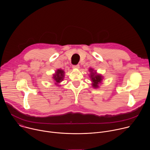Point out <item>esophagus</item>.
<instances>
[{
    "label": "esophagus",
    "mask_w": 150,
    "mask_h": 150,
    "mask_svg": "<svg viewBox=\"0 0 150 150\" xmlns=\"http://www.w3.org/2000/svg\"><path fill=\"white\" fill-rule=\"evenodd\" d=\"M72 68L73 69H79V65H74L73 67H72Z\"/></svg>",
    "instance_id": "34e87169"
}]
</instances>
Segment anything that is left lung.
Segmentation results:
<instances>
[{
    "mask_svg": "<svg viewBox=\"0 0 150 150\" xmlns=\"http://www.w3.org/2000/svg\"><path fill=\"white\" fill-rule=\"evenodd\" d=\"M89 71L90 72V77L92 81V86L94 88H98L99 87V84L101 83L103 77L101 75L97 74L96 71L93 69H89Z\"/></svg>",
    "mask_w": 150,
    "mask_h": 150,
    "instance_id": "left-lung-1",
    "label": "left lung"
}]
</instances>
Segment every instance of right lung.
Here are the masks:
<instances>
[{
    "label": "right lung",
    "instance_id": "1",
    "mask_svg": "<svg viewBox=\"0 0 150 150\" xmlns=\"http://www.w3.org/2000/svg\"><path fill=\"white\" fill-rule=\"evenodd\" d=\"M64 75H65V72L61 69H57L55 73L53 75V79L54 82L57 86H60L59 85V83L61 82L63 80L64 76H65Z\"/></svg>",
    "mask_w": 150,
    "mask_h": 150
}]
</instances>
